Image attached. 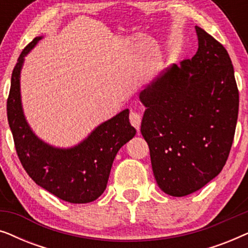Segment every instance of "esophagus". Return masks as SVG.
Instances as JSON below:
<instances>
[{
    "instance_id": "1",
    "label": "esophagus",
    "mask_w": 248,
    "mask_h": 248,
    "mask_svg": "<svg viewBox=\"0 0 248 248\" xmlns=\"http://www.w3.org/2000/svg\"><path fill=\"white\" fill-rule=\"evenodd\" d=\"M128 118H130L131 124L133 125V126L137 128V130H139V128H140V125H141V115L137 113V111L131 110L130 111V116H128Z\"/></svg>"
}]
</instances>
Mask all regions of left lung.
Masks as SVG:
<instances>
[{"label":"left lung","mask_w":248,"mask_h":248,"mask_svg":"<svg viewBox=\"0 0 248 248\" xmlns=\"http://www.w3.org/2000/svg\"><path fill=\"white\" fill-rule=\"evenodd\" d=\"M199 49L140 93L141 133L159 187L185 196L219 175L232 149L239 93L229 54L196 26Z\"/></svg>","instance_id":"1"}]
</instances>
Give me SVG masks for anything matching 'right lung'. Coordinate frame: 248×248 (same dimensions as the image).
<instances>
[{
    "instance_id": "right-lung-1",
    "label": "right lung",
    "mask_w": 248,
    "mask_h": 248,
    "mask_svg": "<svg viewBox=\"0 0 248 248\" xmlns=\"http://www.w3.org/2000/svg\"><path fill=\"white\" fill-rule=\"evenodd\" d=\"M40 38L37 37L23 48L11 77L6 113L16 155L27 174L46 191L70 203L93 202L106 188L115 155L137 131L128 121V109H125L72 149H56L40 141L27 124L20 99L23 56Z\"/></svg>"
}]
</instances>
